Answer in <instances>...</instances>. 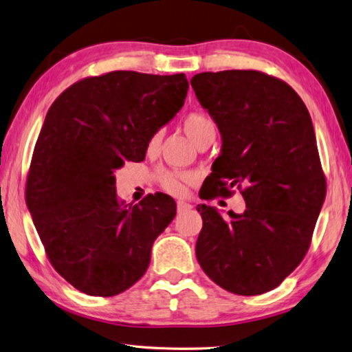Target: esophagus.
Returning <instances> with one entry per match:
<instances>
[{
    "label": "esophagus",
    "instance_id": "1",
    "mask_svg": "<svg viewBox=\"0 0 352 352\" xmlns=\"http://www.w3.org/2000/svg\"><path fill=\"white\" fill-rule=\"evenodd\" d=\"M190 209H192V206H190V204L189 203H184V201H178L177 203V210H178V212H188V210H190Z\"/></svg>",
    "mask_w": 352,
    "mask_h": 352
}]
</instances>
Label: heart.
<instances>
[{
	"mask_svg": "<svg viewBox=\"0 0 352 352\" xmlns=\"http://www.w3.org/2000/svg\"><path fill=\"white\" fill-rule=\"evenodd\" d=\"M183 129L186 132V135L192 140V142L197 144L198 142L209 135V133L215 132V124L214 121L210 120L208 115H204L201 112H190L186 117L183 118ZM160 138H162V133L155 132L154 135H151L149 142H148V151L154 152L158 144H160ZM160 182H162V186L172 195H183L184 190H186V184H192L195 183L197 177L190 172H172V170H162L158 174Z\"/></svg>",
	"mask_w": 352,
	"mask_h": 352,
	"instance_id": "heart-1",
	"label": "heart"
}]
</instances>
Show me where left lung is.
I'll return each instance as SVG.
<instances>
[{"mask_svg":"<svg viewBox=\"0 0 352 352\" xmlns=\"http://www.w3.org/2000/svg\"><path fill=\"white\" fill-rule=\"evenodd\" d=\"M190 85L221 135L203 198L237 186L246 201L226 219L198 204L197 260L223 289L258 296L303 260L327 195L311 115L289 85L258 70L201 72Z\"/></svg>","mask_w":352,"mask_h":352,"instance_id":"8db88e82","label":"left lung"}]
</instances>
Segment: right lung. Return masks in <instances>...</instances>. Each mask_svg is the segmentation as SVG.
I'll return each mask as SVG.
<instances>
[{
    "label": "right lung",
    "mask_w": 352,
    "mask_h": 352,
    "mask_svg": "<svg viewBox=\"0 0 352 352\" xmlns=\"http://www.w3.org/2000/svg\"><path fill=\"white\" fill-rule=\"evenodd\" d=\"M184 74L115 70L67 87L38 135L25 203L47 258L89 296L112 297L144 276L155 239L174 220V198L118 200L113 172L143 162L151 135L184 104Z\"/></svg>",
    "instance_id": "1"
}]
</instances>
